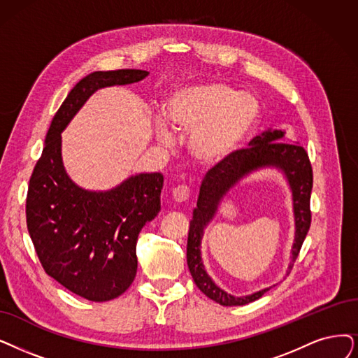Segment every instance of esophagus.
Instances as JSON below:
<instances>
[{"mask_svg": "<svg viewBox=\"0 0 358 358\" xmlns=\"http://www.w3.org/2000/svg\"><path fill=\"white\" fill-rule=\"evenodd\" d=\"M171 195H173V199L176 203H183L189 198V188L187 185H178V187L171 191Z\"/></svg>", "mask_w": 358, "mask_h": 358, "instance_id": "esophagus-1", "label": "esophagus"}]
</instances>
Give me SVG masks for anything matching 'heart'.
I'll return each mask as SVG.
<instances>
[{
    "label": "heart",
    "instance_id": "heart-1",
    "mask_svg": "<svg viewBox=\"0 0 358 358\" xmlns=\"http://www.w3.org/2000/svg\"><path fill=\"white\" fill-rule=\"evenodd\" d=\"M262 117L259 98L224 82L182 88L166 103V119L173 129L189 135L191 154L201 163H219L235 154ZM155 136L166 145L173 134L163 117L155 119Z\"/></svg>",
    "mask_w": 358,
    "mask_h": 358
}]
</instances>
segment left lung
Listing matches in <instances>:
<instances>
[{
  "label": "left lung",
  "mask_w": 358,
  "mask_h": 358,
  "mask_svg": "<svg viewBox=\"0 0 358 358\" xmlns=\"http://www.w3.org/2000/svg\"><path fill=\"white\" fill-rule=\"evenodd\" d=\"M283 131L263 132L250 142V148L239 150L229 159L220 162L208 170L206 175L196 207L194 208L192 220L189 223L187 262L196 287L213 301L220 306H245L263 296L270 288L257 291L245 296H234L219 288L204 268L201 260V239L206 226L213 220L223 196L231 191L241 179H244L251 171L263 167H276L287 178L292 192L294 219H295V239L292 245V257L289 270L301 250L303 242L311 223L310 195L313 188V169L306 150L291 142H283ZM289 273V271H288Z\"/></svg>",
  "instance_id": "8db88e82"
}]
</instances>
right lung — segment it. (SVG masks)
Wrapping results in <instances>:
<instances>
[{
  "mask_svg": "<svg viewBox=\"0 0 358 358\" xmlns=\"http://www.w3.org/2000/svg\"><path fill=\"white\" fill-rule=\"evenodd\" d=\"M147 76V70L122 69L80 79L55 113L27 189V231L45 273L95 303L132 285L138 235L160 211L163 175L139 173L110 191L83 189L64 169L62 132L95 91Z\"/></svg>",
  "mask_w": 358,
  "mask_h": 358,
  "instance_id": "add662e5",
  "label": "right lung"
}]
</instances>
